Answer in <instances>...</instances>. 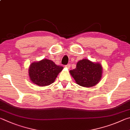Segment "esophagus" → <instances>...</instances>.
<instances>
[{"label":"esophagus","mask_w":130,"mask_h":130,"mask_svg":"<svg viewBox=\"0 0 130 130\" xmlns=\"http://www.w3.org/2000/svg\"><path fill=\"white\" fill-rule=\"evenodd\" d=\"M65 67H66V68H67L68 69H70V64H68L65 66Z\"/></svg>","instance_id":"esophagus-1"}]
</instances>
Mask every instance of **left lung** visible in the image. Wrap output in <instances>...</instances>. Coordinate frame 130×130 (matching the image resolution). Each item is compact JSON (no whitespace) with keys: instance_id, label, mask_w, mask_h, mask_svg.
Wrapping results in <instances>:
<instances>
[{"instance_id":"1","label":"left lung","mask_w":130,"mask_h":130,"mask_svg":"<svg viewBox=\"0 0 130 130\" xmlns=\"http://www.w3.org/2000/svg\"><path fill=\"white\" fill-rule=\"evenodd\" d=\"M76 83L83 87H90L99 83L102 77V67L99 63L88 59L79 61L75 69L70 71Z\"/></svg>"}]
</instances>
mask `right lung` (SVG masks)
<instances>
[{
    "label": "right lung",
    "instance_id": "obj_1",
    "mask_svg": "<svg viewBox=\"0 0 130 130\" xmlns=\"http://www.w3.org/2000/svg\"><path fill=\"white\" fill-rule=\"evenodd\" d=\"M63 67L57 66L53 61L43 59L38 62L32 63L29 68L31 80L39 86H45L52 84Z\"/></svg>",
    "mask_w": 130,
    "mask_h": 130
}]
</instances>
